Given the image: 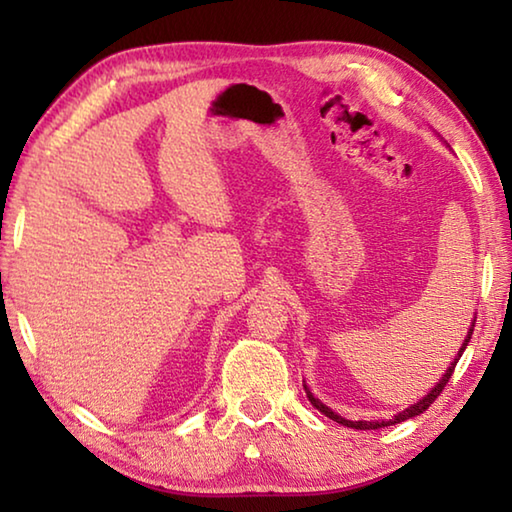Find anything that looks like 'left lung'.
Instances as JSON below:
<instances>
[{
	"label": "left lung",
	"instance_id": "8db88e82",
	"mask_svg": "<svg viewBox=\"0 0 512 512\" xmlns=\"http://www.w3.org/2000/svg\"><path fill=\"white\" fill-rule=\"evenodd\" d=\"M472 332H474V323H472V327H470V332H467V336H465V341H463V345H461V350H458V357L452 361V366L447 368V372L443 375V379L438 381L436 386L431 388V391L422 397L420 402H415V404H411L409 409H404L402 413H397L393 420H372V422H366V420H345V418H341L339 413H334L332 409H329V406H325L323 402L320 400H316L314 397V393L309 391L307 388V384H305V393H307V397H309V402L314 404V409H318L320 413L323 415H327L329 420H334V422H339V424H343V427H350V429H361V431H368V429H381V427H391V424H400V422H404V420H409V418H415V415H420L422 411H427L429 406L433 404V400H436V397L443 393V388L447 386V381H449V377L454 375V368H456V363H458V359H461V354L465 352V348H467V343H470V339H472Z\"/></svg>",
	"mask_w": 512,
	"mask_h": 512
}]
</instances>
